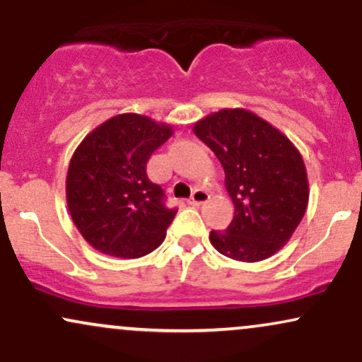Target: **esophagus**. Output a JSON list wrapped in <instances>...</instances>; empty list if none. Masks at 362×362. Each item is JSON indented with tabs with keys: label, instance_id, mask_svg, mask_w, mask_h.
Segmentation results:
<instances>
[{
	"label": "esophagus",
	"instance_id": "obj_1",
	"mask_svg": "<svg viewBox=\"0 0 362 362\" xmlns=\"http://www.w3.org/2000/svg\"><path fill=\"white\" fill-rule=\"evenodd\" d=\"M207 201H209V194H207L206 190L197 189V190H194L192 195H190L189 204L190 206H201V204H204V202H207Z\"/></svg>",
	"mask_w": 362,
	"mask_h": 362
}]
</instances>
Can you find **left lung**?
<instances>
[{
  "label": "left lung",
  "instance_id": "1",
  "mask_svg": "<svg viewBox=\"0 0 362 362\" xmlns=\"http://www.w3.org/2000/svg\"><path fill=\"white\" fill-rule=\"evenodd\" d=\"M194 134L224 170L233 221L209 240L223 255L259 262L281 250L308 206V178L294 144L253 112L223 109L195 122Z\"/></svg>",
  "mask_w": 362,
  "mask_h": 362
}]
</instances>
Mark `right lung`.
<instances>
[{"label": "right lung", "mask_w": 362, "mask_h": 362, "mask_svg": "<svg viewBox=\"0 0 362 362\" xmlns=\"http://www.w3.org/2000/svg\"><path fill=\"white\" fill-rule=\"evenodd\" d=\"M172 126L146 115H115L90 132L69 161L66 201L83 238L95 250L139 259L161 245L177 209L146 175L153 151Z\"/></svg>", "instance_id": "obj_1"}]
</instances>
